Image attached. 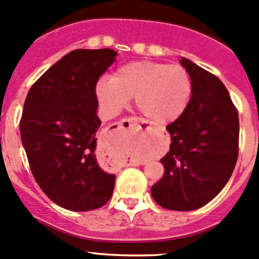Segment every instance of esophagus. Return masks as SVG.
I'll return each instance as SVG.
<instances>
[{
	"label": "esophagus",
	"mask_w": 259,
	"mask_h": 259,
	"mask_svg": "<svg viewBox=\"0 0 259 259\" xmlns=\"http://www.w3.org/2000/svg\"><path fill=\"white\" fill-rule=\"evenodd\" d=\"M118 127L120 129H126V130H134V129H149V125L143 119L139 118H127V119H123L120 123L118 124ZM133 164V163H130Z\"/></svg>",
	"instance_id": "1"
}]
</instances>
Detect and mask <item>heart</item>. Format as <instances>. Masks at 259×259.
Here are the masks:
<instances>
[{
    "instance_id": "heart-1",
    "label": "heart",
    "mask_w": 259,
    "mask_h": 259,
    "mask_svg": "<svg viewBox=\"0 0 259 259\" xmlns=\"http://www.w3.org/2000/svg\"><path fill=\"white\" fill-rule=\"evenodd\" d=\"M192 92V78L183 66L150 60L126 62L112 78H101L96 86L106 115H116L134 97L139 112L161 125L177 120L186 112Z\"/></svg>"
}]
</instances>
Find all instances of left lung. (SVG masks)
<instances>
[{
    "instance_id": "8db88e82",
    "label": "left lung",
    "mask_w": 259,
    "mask_h": 259,
    "mask_svg": "<svg viewBox=\"0 0 259 259\" xmlns=\"http://www.w3.org/2000/svg\"><path fill=\"white\" fill-rule=\"evenodd\" d=\"M193 83L186 112L167 126L171 146L163 177L151 188L162 208L190 211L206 205L229 182L238 156L240 123L229 91L217 76L182 58Z\"/></svg>"
}]
</instances>
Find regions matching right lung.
I'll use <instances>...</instances> for the list:
<instances>
[{
	"instance_id": "1",
	"label": "right lung",
	"mask_w": 259,
	"mask_h": 259,
	"mask_svg": "<svg viewBox=\"0 0 259 259\" xmlns=\"http://www.w3.org/2000/svg\"><path fill=\"white\" fill-rule=\"evenodd\" d=\"M112 49H78L45 71L25 98L19 130L36 183L71 211L107 204L115 176L97 158L96 84L115 60Z\"/></svg>"
}]
</instances>
